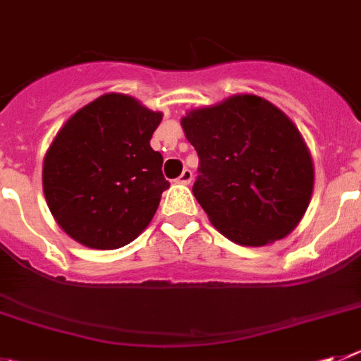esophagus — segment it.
Here are the masks:
<instances>
[{
	"label": "esophagus",
	"instance_id": "34e87169",
	"mask_svg": "<svg viewBox=\"0 0 361 361\" xmlns=\"http://www.w3.org/2000/svg\"><path fill=\"white\" fill-rule=\"evenodd\" d=\"M191 180H193V171L188 170V168L180 173V177L177 178L178 184H191Z\"/></svg>",
	"mask_w": 361,
	"mask_h": 361
}]
</instances>
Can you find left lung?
<instances>
[{
    "label": "left lung",
    "mask_w": 361,
    "mask_h": 361,
    "mask_svg": "<svg viewBox=\"0 0 361 361\" xmlns=\"http://www.w3.org/2000/svg\"><path fill=\"white\" fill-rule=\"evenodd\" d=\"M198 154L193 195L211 224L245 247L288 236L310 206L313 161L281 109L256 94H234L180 120Z\"/></svg>",
    "instance_id": "obj_1"
}]
</instances>
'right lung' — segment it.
<instances>
[{
  "label": "right lung",
  "instance_id": "obj_1",
  "mask_svg": "<svg viewBox=\"0 0 361 361\" xmlns=\"http://www.w3.org/2000/svg\"><path fill=\"white\" fill-rule=\"evenodd\" d=\"M161 112L109 92L77 111L48 148L42 190L66 234L112 250L140 236L170 188L150 140Z\"/></svg>",
  "mask_w": 361,
  "mask_h": 361
}]
</instances>
